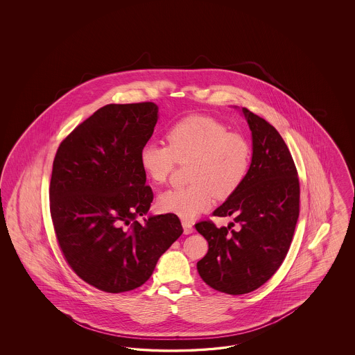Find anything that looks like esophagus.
Returning a JSON list of instances; mask_svg holds the SVG:
<instances>
[{
  "label": "esophagus",
  "mask_w": 355,
  "mask_h": 355,
  "mask_svg": "<svg viewBox=\"0 0 355 355\" xmlns=\"http://www.w3.org/2000/svg\"><path fill=\"white\" fill-rule=\"evenodd\" d=\"M182 226H183V233L184 234H191L193 232V226L190 221H182Z\"/></svg>",
  "instance_id": "esophagus-1"
}]
</instances>
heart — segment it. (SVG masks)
Returning <instances> with one entry per match:
<instances>
[{"label": "heart", "mask_w": 355, "mask_h": 355, "mask_svg": "<svg viewBox=\"0 0 355 355\" xmlns=\"http://www.w3.org/2000/svg\"><path fill=\"white\" fill-rule=\"evenodd\" d=\"M166 144L146 143L140 166L150 182L164 183L177 162H190L183 189L168 190L157 199L162 212L193 220L211 208L214 199H225L243 182L251 162V146L239 132L207 116H189L171 125Z\"/></svg>", "instance_id": "heart-1"}]
</instances>
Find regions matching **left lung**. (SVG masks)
Returning a JSON list of instances; mask_svg holds the SVG:
<instances>
[{
	"label": "left lung",
	"mask_w": 355,
	"mask_h": 355,
	"mask_svg": "<svg viewBox=\"0 0 355 355\" xmlns=\"http://www.w3.org/2000/svg\"><path fill=\"white\" fill-rule=\"evenodd\" d=\"M242 112L252 135L251 165L243 182L214 212L234 223L195 225L208 242L207 255L196 264L200 277L232 295L254 291L276 273L300 216V180L286 143L266 119L246 107Z\"/></svg>",
	"instance_id": "8db88e82"
}]
</instances>
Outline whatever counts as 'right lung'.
<instances>
[{
  "label": "right lung",
  "mask_w": 355,
  "mask_h": 355,
  "mask_svg": "<svg viewBox=\"0 0 355 355\" xmlns=\"http://www.w3.org/2000/svg\"><path fill=\"white\" fill-rule=\"evenodd\" d=\"M159 107L109 104L78 125L55 153L49 187L60 248L76 275L98 291H134L183 233L172 214L147 215L153 193L140 166Z\"/></svg>",
  "instance_id": "add662e5"
}]
</instances>
